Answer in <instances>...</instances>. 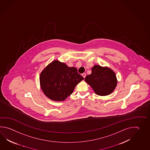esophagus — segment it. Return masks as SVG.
<instances>
[{"label":"esophagus","instance_id":"esophagus-1","mask_svg":"<svg viewBox=\"0 0 150 150\" xmlns=\"http://www.w3.org/2000/svg\"><path fill=\"white\" fill-rule=\"evenodd\" d=\"M81 75H82V76H83V78H85V76H86V74H85V73H83V74H81Z\"/></svg>","mask_w":150,"mask_h":150}]
</instances>
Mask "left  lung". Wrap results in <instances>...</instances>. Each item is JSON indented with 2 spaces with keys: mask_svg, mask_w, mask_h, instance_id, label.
<instances>
[{
  "mask_svg": "<svg viewBox=\"0 0 150 150\" xmlns=\"http://www.w3.org/2000/svg\"><path fill=\"white\" fill-rule=\"evenodd\" d=\"M85 80L91 86L96 94L108 96L115 89L117 80L114 71L108 67L95 65L92 73L85 77Z\"/></svg>",
  "mask_w": 150,
  "mask_h": 150,
  "instance_id": "8db88e82",
  "label": "left lung"
}]
</instances>
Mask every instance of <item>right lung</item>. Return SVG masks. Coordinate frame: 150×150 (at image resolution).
Returning <instances> with one entry per match:
<instances>
[{
  "label": "right lung",
  "mask_w": 150,
  "mask_h": 150,
  "mask_svg": "<svg viewBox=\"0 0 150 150\" xmlns=\"http://www.w3.org/2000/svg\"><path fill=\"white\" fill-rule=\"evenodd\" d=\"M83 79L76 67H69L64 63L54 60L42 71L40 83L42 91L49 99L63 101Z\"/></svg>",
  "instance_id": "obj_1"
}]
</instances>
